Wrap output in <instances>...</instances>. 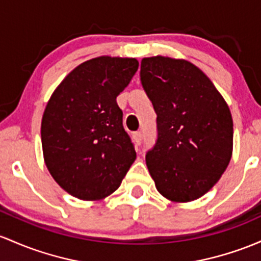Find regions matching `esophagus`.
Masks as SVG:
<instances>
[{
  "mask_svg": "<svg viewBox=\"0 0 261 261\" xmlns=\"http://www.w3.org/2000/svg\"><path fill=\"white\" fill-rule=\"evenodd\" d=\"M142 139H144V135H142V133H135V134H134V141L136 142V145H141Z\"/></svg>",
  "mask_w": 261,
  "mask_h": 261,
  "instance_id": "34e87169",
  "label": "esophagus"
}]
</instances>
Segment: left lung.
<instances>
[{
	"label": "left lung",
	"instance_id": "1",
	"mask_svg": "<svg viewBox=\"0 0 261 261\" xmlns=\"http://www.w3.org/2000/svg\"><path fill=\"white\" fill-rule=\"evenodd\" d=\"M140 76L157 114L156 144L146 153L157 191L173 202L199 198L231 159L227 102L199 68L183 59L144 58Z\"/></svg>",
	"mask_w": 261,
	"mask_h": 261
}]
</instances>
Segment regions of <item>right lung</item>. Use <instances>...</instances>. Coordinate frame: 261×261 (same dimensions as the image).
Returning <instances> with one entry per match:
<instances>
[{"label": "right lung", "mask_w": 261, "mask_h": 261, "mask_svg": "<svg viewBox=\"0 0 261 261\" xmlns=\"http://www.w3.org/2000/svg\"><path fill=\"white\" fill-rule=\"evenodd\" d=\"M139 68L135 58L98 57L71 70L42 117L43 156L64 191L102 199L121 185L136 159L116 98Z\"/></svg>", "instance_id": "right-lung-1"}]
</instances>
